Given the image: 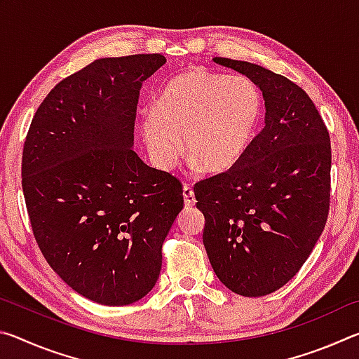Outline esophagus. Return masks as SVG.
I'll use <instances>...</instances> for the list:
<instances>
[{
	"instance_id": "34e87169",
	"label": "esophagus",
	"mask_w": 359,
	"mask_h": 359,
	"mask_svg": "<svg viewBox=\"0 0 359 359\" xmlns=\"http://www.w3.org/2000/svg\"><path fill=\"white\" fill-rule=\"evenodd\" d=\"M184 203L187 208H193L194 203H196V199H194V191L190 185L184 187Z\"/></svg>"
}]
</instances>
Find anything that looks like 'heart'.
<instances>
[{"instance_id": "heart-1", "label": "heart", "mask_w": 359, "mask_h": 359, "mask_svg": "<svg viewBox=\"0 0 359 359\" xmlns=\"http://www.w3.org/2000/svg\"><path fill=\"white\" fill-rule=\"evenodd\" d=\"M263 112V95L250 79L196 66L161 85L154 111L142 115L137 128L156 168L175 165L182 154V136L193 165L220 174L247 155Z\"/></svg>"}]
</instances>
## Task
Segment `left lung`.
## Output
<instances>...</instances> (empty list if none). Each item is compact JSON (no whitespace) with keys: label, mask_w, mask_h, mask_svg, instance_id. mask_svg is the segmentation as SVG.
Instances as JSON below:
<instances>
[{"label":"left lung","mask_w":359,"mask_h":359,"mask_svg":"<svg viewBox=\"0 0 359 359\" xmlns=\"http://www.w3.org/2000/svg\"><path fill=\"white\" fill-rule=\"evenodd\" d=\"M263 92L264 128L239 165L194 185L212 269L236 294L282 288L306 263L330 210L331 142L294 82L263 66L215 57Z\"/></svg>","instance_id":"left-lung-1"}]
</instances>
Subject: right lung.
Wrapping results in <instances>:
<instances>
[{"label": "right lung", "mask_w": 359, "mask_h": 359, "mask_svg": "<svg viewBox=\"0 0 359 359\" xmlns=\"http://www.w3.org/2000/svg\"><path fill=\"white\" fill-rule=\"evenodd\" d=\"M165 63L160 53L95 60L50 90L23 145L22 188L42 255L104 306L155 287L184 209L180 182L133 150L139 90Z\"/></svg>", "instance_id": "right-lung-1"}]
</instances>
